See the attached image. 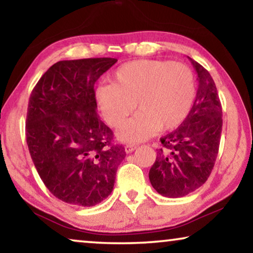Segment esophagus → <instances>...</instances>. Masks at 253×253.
Returning <instances> with one entry per match:
<instances>
[{"instance_id": "1", "label": "esophagus", "mask_w": 253, "mask_h": 253, "mask_svg": "<svg viewBox=\"0 0 253 253\" xmlns=\"http://www.w3.org/2000/svg\"><path fill=\"white\" fill-rule=\"evenodd\" d=\"M136 148H137L136 145L127 144V145H126V147H124V150H126V153H131V152H133L134 150H136Z\"/></svg>"}]
</instances>
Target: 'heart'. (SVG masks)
<instances>
[{"mask_svg": "<svg viewBox=\"0 0 253 253\" xmlns=\"http://www.w3.org/2000/svg\"><path fill=\"white\" fill-rule=\"evenodd\" d=\"M196 99V78L178 62L139 60L114 71L110 84L95 88V100L106 122L120 126L134 108L139 110L117 131L120 139L140 141L160 129L181 126Z\"/></svg>", "mask_w": 253, "mask_h": 253, "instance_id": "heart-1", "label": "heart"}]
</instances>
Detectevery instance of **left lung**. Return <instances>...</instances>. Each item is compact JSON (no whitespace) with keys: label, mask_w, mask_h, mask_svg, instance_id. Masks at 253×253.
I'll return each mask as SVG.
<instances>
[{"label":"left lung","mask_w":253,"mask_h":253,"mask_svg":"<svg viewBox=\"0 0 253 253\" xmlns=\"http://www.w3.org/2000/svg\"><path fill=\"white\" fill-rule=\"evenodd\" d=\"M195 68L198 89L186 120L161 138L162 147L148 172L161 196L179 198L200 188L215 164L222 131V108L210 72L189 57Z\"/></svg>","instance_id":"left-lung-1"}]
</instances>
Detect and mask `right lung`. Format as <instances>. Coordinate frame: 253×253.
<instances>
[{"label": "right lung", "instance_id": "add662e5", "mask_svg": "<svg viewBox=\"0 0 253 253\" xmlns=\"http://www.w3.org/2000/svg\"><path fill=\"white\" fill-rule=\"evenodd\" d=\"M117 62L98 57L60 61L37 83L29 100L26 141L38 174L62 202L91 207L113 191L126 158L96 114L94 84Z\"/></svg>", "mask_w": 253, "mask_h": 253}]
</instances>
